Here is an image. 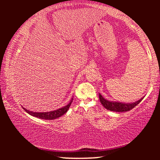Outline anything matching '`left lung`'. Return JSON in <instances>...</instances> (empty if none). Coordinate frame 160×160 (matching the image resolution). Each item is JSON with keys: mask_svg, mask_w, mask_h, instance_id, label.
Returning a JSON list of instances; mask_svg holds the SVG:
<instances>
[{"mask_svg": "<svg viewBox=\"0 0 160 160\" xmlns=\"http://www.w3.org/2000/svg\"><path fill=\"white\" fill-rule=\"evenodd\" d=\"M99 97L101 104L103 105L105 109H107L109 111H112V112H128L130 111L139 104V103L142 101L143 97L141 99L138 100L137 102L133 103H122L118 102H113V101H109L102 96L101 94H99Z\"/></svg>", "mask_w": 160, "mask_h": 160, "instance_id": "1", "label": "left lung"}]
</instances>
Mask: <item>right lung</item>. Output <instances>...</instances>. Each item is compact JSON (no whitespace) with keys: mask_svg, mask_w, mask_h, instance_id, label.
I'll list each match as a JSON object with an SVG mask.
<instances>
[{"mask_svg":"<svg viewBox=\"0 0 160 160\" xmlns=\"http://www.w3.org/2000/svg\"><path fill=\"white\" fill-rule=\"evenodd\" d=\"M72 100H73V98L70 99L68 104L63 107H61L58 109L51 111V112H34L25 109V108H24L23 107L22 108L27 113H28L29 114H30L31 116H34V117H37L42 119H46V120H53V119H56L61 117V116H63L64 113H66L68 112L70 106L71 105V103L72 102Z\"/></svg>","mask_w":160,"mask_h":160,"instance_id":"add662e5","label":"right lung"}]
</instances>
